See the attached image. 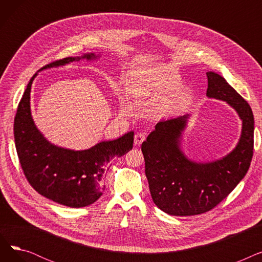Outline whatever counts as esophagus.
Returning a JSON list of instances; mask_svg holds the SVG:
<instances>
[{"label": "esophagus", "instance_id": "1", "mask_svg": "<svg viewBox=\"0 0 262 262\" xmlns=\"http://www.w3.org/2000/svg\"><path fill=\"white\" fill-rule=\"evenodd\" d=\"M146 138V135L144 133H137L135 135V144L140 145Z\"/></svg>", "mask_w": 262, "mask_h": 262}]
</instances>
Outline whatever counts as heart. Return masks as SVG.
<instances>
[{"label":"heart","instance_id":"heart-1","mask_svg":"<svg viewBox=\"0 0 262 262\" xmlns=\"http://www.w3.org/2000/svg\"><path fill=\"white\" fill-rule=\"evenodd\" d=\"M181 87V80L173 75H167L158 69H145L136 72L129 80V91L135 96L163 98ZM191 101V93L182 90L175 95L173 102L167 106L183 107Z\"/></svg>","mask_w":262,"mask_h":262}]
</instances>
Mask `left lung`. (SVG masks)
<instances>
[{"instance_id": "obj_1", "label": "left lung", "mask_w": 262, "mask_h": 262, "mask_svg": "<svg viewBox=\"0 0 262 262\" xmlns=\"http://www.w3.org/2000/svg\"><path fill=\"white\" fill-rule=\"evenodd\" d=\"M207 96L227 102L242 120L241 138L230 154L209 163L192 162L180 138L187 116L160 121L141 145L153 202L171 215H195L213 209L236 188L251 166L254 116L242 96L214 72H207Z\"/></svg>"}]
</instances>
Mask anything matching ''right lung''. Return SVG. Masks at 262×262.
<instances>
[{
	"label": "right lung",
	"instance_id": "right-lung-1",
	"mask_svg": "<svg viewBox=\"0 0 262 262\" xmlns=\"http://www.w3.org/2000/svg\"><path fill=\"white\" fill-rule=\"evenodd\" d=\"M94 57V54L67 57L42 69ZM36 75L24 91L13 123L21 168L27 182L39 194L68 207H85L102 195L105 189L102 177L110 160L133 148L134 133L129 132L113 141L100 142L85 150H71L51 144L37 129L31 115L30 94Z\"/></svg>",
	"mask_w": 262,
	"mask_h": 262
}]
</instances>
